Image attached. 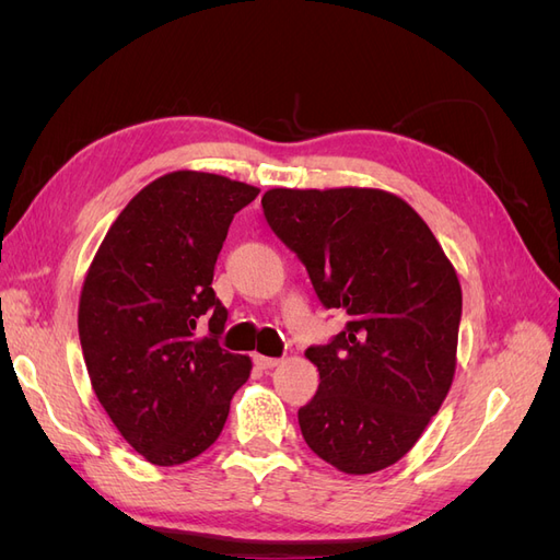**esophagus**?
<instances>
[{
  "instance_id": "34e87169",
  "label": "esophagus",
  "mask_w": 560,
  "mask_h": 560,
  "mask_svg": "<svg viewBox=\"0 0 560 560\" xmlns=\"http://www.w3.org/2000/svg\"><path fill=\"white\" fill-rule=\"evenodd\" d=\"M282 360H276V358H264V354H254V364H257L259 369H273L278 366Z\"/></svg>"
}]
</instances>
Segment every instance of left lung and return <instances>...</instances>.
<instances>
[{
  "label": "left lung",
  "instance_id": "8db88e82",
  "mask_svg": "<svg viewBox=\"0 0 560 560\" xmlns=\"http://www.w3.org/2000/svg\"><path fill=\"white\" fill-rule=\"evenodd\" d=\"M261 206L319 301L350 317L331 343L306 350L319 387L299 409L303 439L354 477L395 465L455 376L463 290L453 264L422 217L389 191L270 189Z\"/></svg>",
  "mask_w": 560,
  "mask_h": 560
}]
</instances>
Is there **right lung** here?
I'll use <instances>...</instances> for the list:
<instances>
[{"label":"right lung","instance_id":"obj_1","mask_svg":"<svg viewBox=\"0 0 560 560\" xmlns=\"http://www.w3.org/2000/svg\"><path fill=\"white\" fill-rule=\"evenodd\" d=\"M259 189L212 173H167L109 226L81 287L79 338L97 401L147 463L210 448L252 371L219 346L226 308L214 264L233 214ZM209 319L211 334L197 327Z\"/></svg>","mask_w":560,"mask_h":560}]
</instances>
